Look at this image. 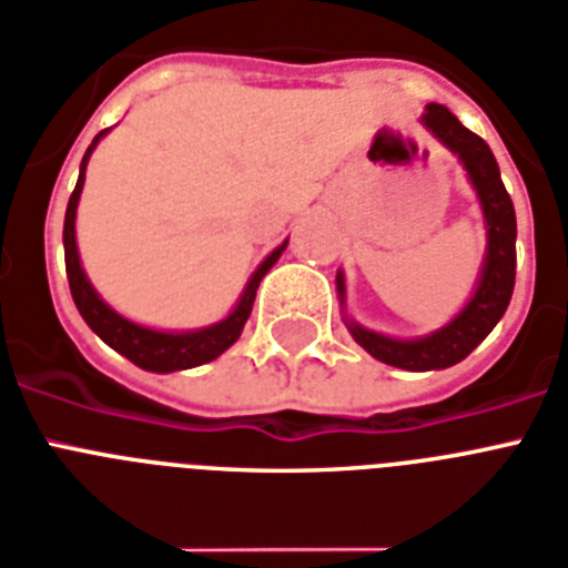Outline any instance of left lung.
<instances>
[{
  "instance_id": "obj_1",
  "label": "left lung",
  "mask_w": 568,
  "mask_h": 568,
  "mask_svg": "<svg viewBox=\"0 0 568 568\" xmlns=\"http://www.w3.org/2000/svg\"><path fill=\"white\" fill-rule=\"evenodd\" d=\"M423 124L444 142L446 149L460 156V163L478 192L484 221H487V260H484L481 280H478L476 294L464 306V312L444 329L432 332L426 338L399 341L364 329L358 324L347 326L353 338L379 362L403 367V371H444V367L464 362L490 335V329L499 324V317L508 308L516 283V212L508 189L501 183L499 163H496L490 145L478 133L467 131L444 104H428L423 113ZM338 294L344 300V276L341 274Z\"/></svg>"
}]
</instances>
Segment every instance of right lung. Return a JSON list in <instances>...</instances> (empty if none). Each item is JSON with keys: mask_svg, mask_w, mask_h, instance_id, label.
I'll return each mask as SVG.
<instances>
[{"mask_svg": "<svg viewBox=\"0 0 568 568\" xmlns=\"http://www.w3.org/2000/svg\"><path fill=\"white\" fill-rule=\"evenodd\" d=\"M104 133H99L92 145L87 149L84 160H81V174H78L75 192L69 197L67 206V221H63V253H67V276H69V292H72V300H75L78 312L87 321L95 335H99L104 344L122 353L124 358H131L136 367L151 373H172V371H186V367H197V364H206L212 358H219L230 344H236V338L242 335L247 317H251L253 300H256V288H260L262 276L268 274L271 265L280 260V253L285 251L276 247L268 260L262 262L256 274L251 276V283L244 288L239 306L230 312L221 324L206 326V329L195 332H156L149 329V326L131 324L128 317L116 315L113 308L104 303V300L95 294V288L87 280L81 262H78V244H75V210H78V197H81V189H84V169L87 160H90L95 142L101 140Z\"/></svg>", "mask_w": 568, "mask_h": 568, "instance_id": "add662e5", "label": "right lung"}]
</instances>
